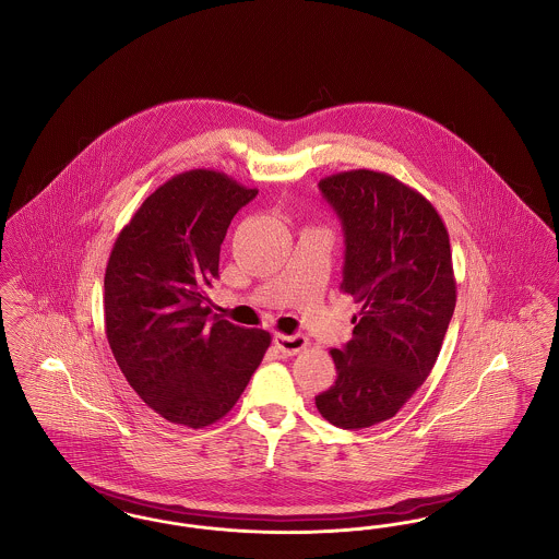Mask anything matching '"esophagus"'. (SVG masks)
<instances>
[{
  "instance_id": "esophagus-1",
  "label": "esophagus",
  "mask_w": 559,
  "mask_h": 559,
  "mask_svg": "<svg viewBox=\"0 0 559 559\" xmlns=\"http://www.w3.org/2000/svg\"><path fill=\"white\" fill-rule=\"evenodd\" d=\"M276 347L285 354V356H295L297 352H301L304 347L308 346V340L304 335H276L274 337Z\"/></svg>"
}]
</instances>
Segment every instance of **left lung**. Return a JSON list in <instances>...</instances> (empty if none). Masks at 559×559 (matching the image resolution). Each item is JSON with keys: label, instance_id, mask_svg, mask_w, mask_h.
<instances>
[{"label": "left lung", "instance_id": "obj_1", "mask_svg": "<svg viewBox=\"0 0 559 559\" xmlns=\"http://www.w3.org/2000/svg\"><path fill=\"white\" fill-rule=\"evenodd\" d=\"M346 237L342 292L360 312L333 347L335 383L320 415L344 429L392 419L433 369L456 304L449 230L421 192L390 174L352 169L320 180Z\"/></svg>", "mask_w": 559, "mask_h": 559}]
</instances>
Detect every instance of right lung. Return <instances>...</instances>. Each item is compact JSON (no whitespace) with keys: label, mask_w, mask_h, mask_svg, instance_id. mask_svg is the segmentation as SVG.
Segmentation results:
<instances>
[{"label":"right lung","mask_w":559,"mask_h":559,"mask_svg":"<svg viewBox=\"0 0 559 559\" xmlns=\"http://www.w3.org/2000/svg\"><path fill=\"white\" fill-rule=\"evenodd\" d=\"M258 194L215 169L160 185L112 245L108 346L133 392L169 424L219 421L260 367L270 333L212 314L207 289L230 219Z\"/></svg>","instance_id":"right-lung-1"}]
</instances>
